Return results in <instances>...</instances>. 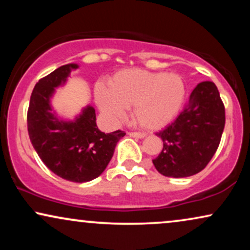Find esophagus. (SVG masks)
<instances>
[{
	"instance_id": "esophagus-1",
	"label": "esophagus",
	"mask_w": 250,
	"mask_h": 250,
	"mask_svg": "<svg viewBox=\"0 0 250 250\" xmlns=\"http://www.w3.org/2000/svg\"><path fill=\"white\" fill-rule=\"evenodd\" d=\"M130 136L136 137V139H143L146 136V133H141V131H129L128 133Z\"/></svg>"
}]
</instances>
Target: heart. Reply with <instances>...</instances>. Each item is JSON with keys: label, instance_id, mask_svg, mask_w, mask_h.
Listing matches in <instances>:
<instances>
[{"label": "heart", "instance_id": "obj_1", "mask_svg": "<svg viewBox=\"0 0 250 250\" xmlns=\"http://www.w3.org/2000/svg\"><path fill=\"white\" fill-rule=\"evenodd\" d=\"M187 88L176 73L125 69L109 81V90L97 85V104L105 115L121 120L125 108L133 107L134 122L146 129H159L176 117L183 107Z\"/></svg>", "mask_w": 250, "mask_h": 250}]
</instances>
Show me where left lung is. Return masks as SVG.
Here are the masks:
<instances>
[{
    "mask_svg": "<svg viewBox=\"0 0 250 250\" xmlns=\"http://www.w3.org/2000/svg\"><path fill=\"white\" fill-rule=\"evenodd\" d=\"M225 123V104L215 83H199L177 119L156 133L163 149L153 160L155 168L168 177L200 173L216 153Z\"/></svg>",
    "mask_w": 250,
    "mask_h": 250,
    "instance_id": "1",
    "label": "left lung"
}]
</instances>
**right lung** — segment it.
<instances>
[{
  "instance_id": "right-lung-1",
  "label": "right lung",
  "mask_w": 250,
  "mask_h": 250,
  "mask_svg": "<svg viewBox=\"0 0 250 250\" xmlns=\"http://www.w3.org/2000/svg\"><path fill=\"white\" fill-rule=\"evenodd\" d=\"M77 64L62 65L36 83L27 114L28 134L42 162L62 179L88 182L107 168L116 143L125 135L104 134L97 128L95 109L90 105L74 121H62L51 111L50 97Z\"/></svg>"
}]
</instances>
